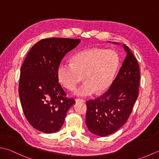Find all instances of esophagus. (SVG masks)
<instances>
[{
    "label": "esophagus",
    "mask_w": 159,
    "mask_h": 159,
    "mask_svg": "<svg viewBox=\"0 0 159 159\" xmlns=\"http://www.w3.org/2000/svg\"><path fill=\"white\" fill-rule=\"evenodd\" d=\"M75 101L76 102H85V100L83 99H80V98H76Z\"/></svg>",
    "instance_id": "1"
}]
</instances>
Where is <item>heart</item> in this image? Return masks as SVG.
Returning <instances> with one entry per match:
<instances>
[{
	"mask_svg": "<svg viewBox=\"0 0 159 159\" xmlns=\"http://www.w3.org/2000/svg\"><path fill=\"white\" fill-rule=\"evenodd\" d=\"M119 63V56L113 50L89 48L76 53L72 63H61L57 76L62 85L69 90L75 88L83 76L85 81L74 91V94L89 96L109 88Z\"/></svg>",
	"mask_w": 159,
	"mask_h": 159,
	"instance_id": "1",
	"label": "heart"
}]
</instances>
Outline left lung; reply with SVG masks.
<instances>
[{
    "label": "left lung",
    "instance_id": "left-lung-1",
    "mask_svg": "<svg viewBox=\"0 0 159 159\" xmlns=\"http://www.w3.org/2000/svg\"><path fill=\"white\" fill-rule=\"evenodd\" d=\"M123 46L126 56L109 89L102 96L87 102V126L98 136L105 137L120 129L130 117L138 97L139 63L130 49Z\"/></svg>",
    "mask_w": 159,
    "mask_h": 159
}]
</instances>
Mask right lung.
<instances>
[{
    "label": "right lung",
    "instance_id": "add662e5",
    "mask_svg": "<svg viewBox=\"0 0 159 159\" xmlns=\"http://www.w3.org/2000/svg\"><path fill=\"white\" fill-rule=\"evenodd\" d=\"M80 39L52 38L40 40L30 50L20 68L19 96L29 124L44 133L59 131L75 101L67 98L59 83L57 68Z\"/></svg>",
    "mask_w": 159,
    "mask_h": 159
}]
</instances>
